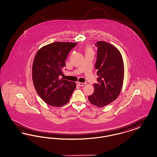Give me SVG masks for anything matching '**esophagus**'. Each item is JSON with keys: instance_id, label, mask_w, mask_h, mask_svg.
<instances>
[{"instance_id": "obj_1", "label": "esophagus", "mask_w": 157, "mask_h": 157, "mask_svg": "<svg viewBox=\"0 0 157 157\" xmlns=\"http://www.w3.org/2000/svg\"><path fill=\"white\" fill-rule=\"evenodd\" d=\"M76 83H77L79 86H85V85H86V83H85V82L82 83V82H76Z\"/></svg>"}]
</instances>
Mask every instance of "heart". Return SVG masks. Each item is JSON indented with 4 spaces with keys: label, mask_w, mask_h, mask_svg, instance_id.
I'll return each mask as SVG.
<instances>
[{
    "label": "heart",
    "mask_w": 157,
    "mask_h": 157,
    "mask_svg": "<svg viewBox=\"0 0 157 157\" xmlns=\"http://www.w3.org/2000/svg\"><path fill=\"white\" fill-rule=\"evenodd\" d=\"M92 52V49L90 48H87V52Z\"/></svg>",
    "instance_id": "b5f03b06"
}]
</instances>
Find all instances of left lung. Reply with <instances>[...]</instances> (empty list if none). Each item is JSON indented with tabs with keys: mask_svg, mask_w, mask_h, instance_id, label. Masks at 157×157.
<instances>
[{
	"mask_svg": "<svg viewBox=\"0 0 157 157\" xmlns=\"http://www.w3.org/2000/svg\"><path fill=\"white\" fill-rule=\"evenodd\" d=\"M95 69H97V83L94 92L88 97L90 102L104 107L115 101L120 95L124 76V62L119 50L104 41H98Z\"/></svg>",
	"mask_w": 157,
	"mask_h": 157,
	"instance_id": "left-lung-1",
	"label": "left lung"
}]
</instances>
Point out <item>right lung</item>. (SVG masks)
<instances>
[{
    "label": "right lung",
    "mask_w": 157,
    "mask_h": 157,
    "mask_svg": "<svg viewBox=\"0 0 157 157\" xmlns=\"http://www.w3.org/2000/svg\"><path fill=\"white\" fill-rule=\"evenodd\" d=\"M77 43L56 42L41 48L32 66V79L37 94L47 104L60 107L69 101L75 82L59 79L65 60Z\"/></svg>",
    "instance_id": "add662e5"
}]
</instances>
